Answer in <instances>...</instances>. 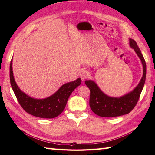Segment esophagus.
<instances>
[{"label": "esophagus", "instance_id": "34e87169", "mask_svg": "<svg viewBox=\"0 0 155 155\" xmlns=\"http://www.w3.org/2000/svg\"><path fill=\"white\" fill-rule=\"evenodd\" d=\"M88 71L86 70H83L80 72V77L83 81L86 79L88 77Z\"/></svg>", "mask_w": 155, "mask_h": 155}]
</instances>
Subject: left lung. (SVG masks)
Wrapping results in <instances>:
<instances>
[{
	"label": "left lung",
	"mask_w": 155,
	"mask_h": 155,
	"mask_svg": "<svg viewBox=\"0 0 155 155\" xmlns=\"http://www.w3.org/2000/svg\"><path fill=\"white\" fill-rule=\"evenodd\" d=\"M131 48L136 52L142 62L143 66V75L139 84L128 94L121 97H110L103 93L97 84L92 81H85L88 88L90 89L89 105L94 113L102 117H115L129 113L136 106L143 91L146 79V62L140 48L135 41L129 39Z\"/></svg>",
	"instance_id": "1"
}]
</instances>
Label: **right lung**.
Returning <instances> with one entry per match:
<instances>
[{
	"mask_svg": "<svg viewBox=\"0 0 155 155\" xmlns=\"http://www.w3.org/2000/svg\"><path fill=\"white\" fill-rule=\"evenodd\" d=\"M12 61L10 64V81L19 104L27 113L35 117L44 118H53L58 116L67 104L68 97L76 88L81 83L79 78L74 81L66 83L52 96L44 99L31 98L19 89L13 77Z\"/></svg>",
	"mask_w": 155,
	"mask_h": 155,
	"instance_id": "1",
	"label": "right lung"
}]
</instances>
